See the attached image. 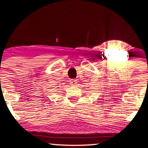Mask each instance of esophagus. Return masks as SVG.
<instances>
[{"label":"esophagus","instance_id":"34e87169","mask_svg":"<svg viewBox=\"0 0 148 148\" xmlns=\"http://www.w3.org/2000/svg\"><path fill=\"white\" fill-rule=\"evenodd\" d=\"M76 80L75 79H71L70 80V85H72V86H75L76 84Z\"/></svg>","mask_w":148,"mask_h":148}]
</instances>
